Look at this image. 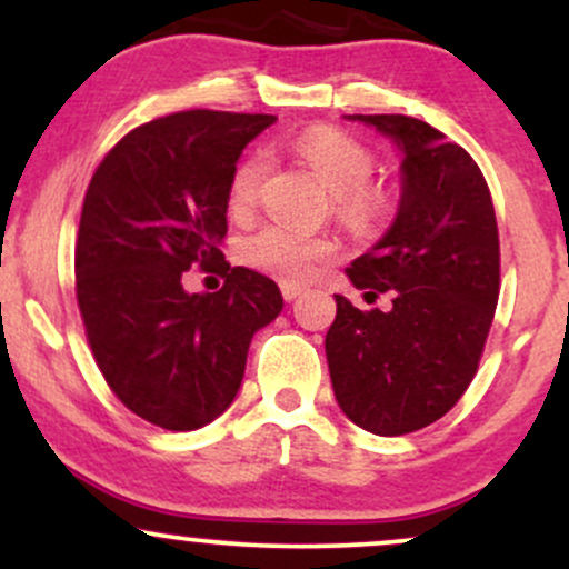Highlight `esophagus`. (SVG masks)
<instances>
[{
	"instance_id": "obj_1",
	"label": "esophagus",
	"mask_w": 569,
	"mask_h": 569,
	"mask_svg": "<svg viewBox=\"0 0 569 569\" xmlns=\"http://www.w3.org/2000/svg\"><path fill=\"white\" fill-rule=\"evenodd\" d=\"M280 293H283V299H286V302H293V299H297L299 293H302V286H291V283H283V286H280Z\"/></svg>"
}]
</instances>
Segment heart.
<instances>
[{"instance_id":"obj_1","label":"heart","mask_w":569,"mask_h":569,"mask_svg":"<svg viewBox=\"0 0 569 569\" xmlns=\"http://www.w3.org/2000/svg\"><path fill=\"white\" fill-rule=\"evenodd\" d=\"M293 149L331 189V208L345 227L356 232H375L393 217L396 192L371 181L377 171V154L361 139L337 128H310L293 139ZM267 173H270V158L264 152L246 154L232 168L227 181L230 217L246 219L257 208ZM238 259L280 283L299 286L335 262L337 243L326 234L264 224L240 238Z\"/></svg>"}]
</instances>
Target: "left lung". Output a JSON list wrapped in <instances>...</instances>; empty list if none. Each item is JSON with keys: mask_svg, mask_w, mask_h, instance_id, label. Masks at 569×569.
Returning <instances> with one entry per match:
<instances>
[{"mask_svg": "<svg viewBox=\"0 0 569 569\" xmlns=\"http://www.w3.org/2000/svg\"><path fill=\"white\" fill-rule=\"evenodd\" d=\"M396 139L403 194L388 234L348 270L388 310L337 299L326 335L337 403L356 426L403 436L441 420L479 369L500 293L492 194L476 160L407 114H350Z\"/></svg>", "mask_w": 569, "mask_h": 569, "instance_id": "obj_1", "label": "left lung"}]
</instances>
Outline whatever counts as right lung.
<instances>
[{
  "label": "right lung",
  "mask_w": 569,
  "mask_h": 569,
  "mask_svg": "<svg viewBox=\"0 0 569 569\" xmlns=\"http://www.w3.org/2000/svg\"><path fill=\"white\" fill-rule=\"evenodd\" d=\"M272 114L189 109L122 136L84 192L74 291L90 350L112 393L166 430L208 426L232 403L253 331L276 321V280L230 267L227 181ZM221 271L213 295L180 276Z\"/></svg>",
  "instance_id": "obj_1"
}]
</instances>
